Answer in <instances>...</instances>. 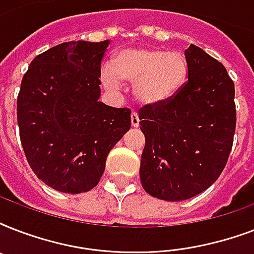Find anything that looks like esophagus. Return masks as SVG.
<instances>
[{"mask_svg":"<svg viewBox=\"0 0 254 254\" xmlns=\"http://www.w3.org/2000/svg\"><path fill=\"white\" fill-rule=\"evenodd\" d=\"M130 121H131V127H137L139 125V117L137 112H131L130 115Z\"/></svg>","mask_w":254,"mask_h":254,"instance_id":"34e87169","label":"esophagus"}]
</instances>
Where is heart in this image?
Here are the masks:
<instances>
[{"label":"heart","mask_w":254,"mask_h":254,"mask_svg":"<svg viewBox=\"0 0 254 254\" xmlns=\"http://www.w3.org/2000/svg\"><path fill=\"white\" fill-rule=\"evenodd\" d=\"M189 76V63L181 53L159 49H129L117 54L115 65L101 71L104 87L117 91L120 80L134 84V96L145 105H159L181 91Z\"/></svg>","instance_id":"1"}]
</instances>
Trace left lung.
Segmentation results:
<instances>
[{
	"label": "left lung",
	"instance_id": "obj_1",
	"mask_svg": "<svg viewBox=\"0 0 254 254\" xmlns=\"http://www.w3.org/2000/svg\"><path fill=\"white\" fill-rule=\"evenodd\" d=\"M189 79L159 105L139 111L145 134L139 178L151 196L181 201L196 196L224 170L236 129L235 84L220 62L191 45Z\"/></svg>",
	"mask_w": 254,
	"mask_h": 254
}]
</instances>
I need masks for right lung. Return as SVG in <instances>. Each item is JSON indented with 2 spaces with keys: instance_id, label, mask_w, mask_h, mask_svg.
<instances>
[{
  "instance_id": "right-lung-1",
  "label": "right lung",
  "mask_w": 254,
  "mask_h": 254,
  "mask_svg": "<svg viewBox=\"0 0 254 254\" xmlns=\"http://www.w3.org/2000/svg\"><path fill=\"white\" fill-rule=\"evenodd\" d=\"M109 41L65 42L39 54L17 100L19 137L39 179L65 193L100 182L109 151L130 129V109L99 101Z\"/></svg>"
}]
</instances>
